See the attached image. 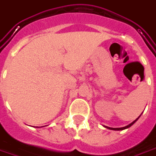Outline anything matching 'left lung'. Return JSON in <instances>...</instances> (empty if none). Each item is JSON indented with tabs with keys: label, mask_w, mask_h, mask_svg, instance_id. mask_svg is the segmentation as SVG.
I'll return each instance as SVG.
<instances>
[{
	"label": "left lung",
	"mask_w": 156,
	"mask_h": 156,
	"mask_svg": "<svg viewBox=\"0 0 156 156\" xmlns=\"http://www.w3.org/2000/svg\"><path fill=\"white\" fill-rule=\"evenodd\" d=\"M139 117H140V116H139ZM139 117H138V118H139ZM138 118L136 119H135L133 122H131L130 125H128V126H125V127H121V128H111V127H108V126H106V127H107V128H108V129H110V130H114V131H121V130H125V129H126V128H129L130 126H132V125H133V124H134V123L136 122V120L138 119Z\"/></svg>",
	"instance_id": "8db88e82"
}]
</instances>
